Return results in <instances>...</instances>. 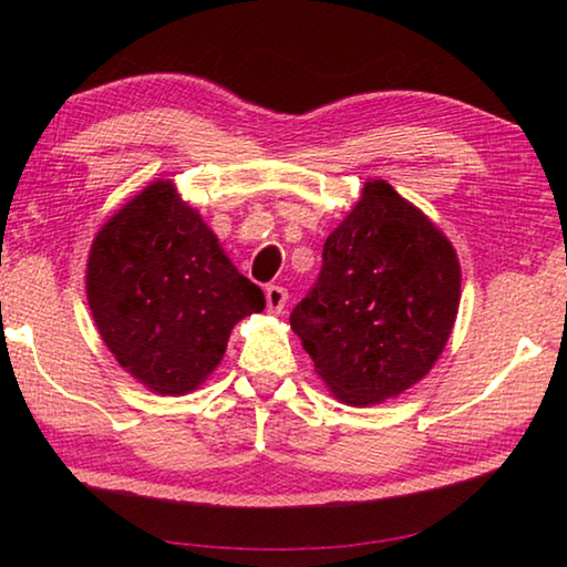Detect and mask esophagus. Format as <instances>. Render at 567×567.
I'll return each mask as SVG.
<instances>
[{
	"label": "esophagus",
	"mask_w": 567,
	"mask_h": 567,
	"mask_svg": "<svg viewBox=\"0 0 567 567\" xmlns=\"http://www.w3.org/2000/svg\"><path fill=\"white\" fill-rule=\"evenodd\" d=\"M265 300H267V312L280 315L287 305V290L280 285H270L265 290Z\"/></svg>",
	"instance_id": "34e87169"
}]
</instances>
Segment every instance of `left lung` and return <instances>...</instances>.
Returning <instances> with one entry per match:
<instances>
[{
	"label": "left lung",
	"instance_id": "obj_1",
	"mask_svg": "<svg viewBox=\"0 0 567 567\" xmlns=\"http://www.w3.org/2000/svg\"><path fill=\"white\" fill-rule=\"evenodd\" d=\"M450 239L385 179H368L324 239L322 272L290 328L334 400L370 408L433 370L460 307Z\"/></svg>",
	"mask_w": 567,
	"mask_h": 567
}]
</instances>
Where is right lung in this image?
<instances>
[{
    "mask_svg": "<svg viewBox=\"0 0 567 567\" xmlns=\"http://www.w3.org/2000/svg\"><path fill=\"white\" fill-rule=\"evenodd\" d=\"M87 302L120 368L155 395L195 392L235 324L265 310L172 179L150 182L94 235Z\"/></svg>",
    "mask_w": 567,
    "mask_h": 567,
    "instance_id": "obj_1",
    "label": "right lung"
}]
</instances>
